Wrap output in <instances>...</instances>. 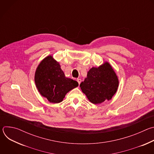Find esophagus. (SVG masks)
Segmentation results:
<instances>
[{"instance_id":"34e87169","label":"esophagus","mask_w":154,"mask_h":154,"mask_svg":"<svg viewBox=\"0 0 154 154\" xmlns=\"http://www.w3.org/2000/svg\"><path fill=\"white\" fill-rule=\"evenodd\" d=\"M77 81L78 82L79 85H80V83H81V82H82V80H81L80 79H77Z\"/></svg>"}]
</instances>
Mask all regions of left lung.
Masks as SVG:
<instances>
[{
    "instance_id": "obj_1",
    "label": "left lung",
    "mask_w": 154,
    "mask_h": 154,
    "mask_svg": "<svg viewBox=\"0 0 154 154\" xmlns=\"http://www.w3.org/2000/svg\"><path fill=\"white\" fill-rule=\"evenodd\" d=\"M118 84L116 74L106 62L98 68H92L80 86L91 102L99 104L112 98Z\"/></svg>"
}]
</instances>
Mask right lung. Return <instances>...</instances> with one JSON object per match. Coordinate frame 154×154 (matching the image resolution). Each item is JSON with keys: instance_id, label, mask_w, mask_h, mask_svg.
Returning <instances> with one entry per match:
<instances>
[{"instance_id": "obj_1", "label": "right lung", "mask_w": 154, "mask_h": 154, "mask_svg": "<svg viewBox=\"0 0 154 154\" xmlns=\"http://www.w3.org/2000/svg\"><path fill=\"white\" fill-rule=\"evenodd\" d=\"M35 82L40 94L52 103L61 102L65 95L78 86L77 81L66 78L58 62L52 56L44 59L38 66Z\"/></svg>"}]
</instances>
